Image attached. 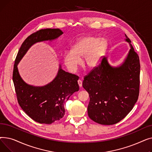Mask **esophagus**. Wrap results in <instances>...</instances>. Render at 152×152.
Wrapping results in <instances>:
<instances>
[{"mask_svg": "<svg viewBox=\"0 0 152 152\" xmlns=\"http://www.w3.org/2000/svg\"><path fill=\"white\" fill-rule=\"evenodd\" d=\"M77 83H78V85H79V87H82L83 82H82V81H81V80H80V79H79V80L77 81Z\"/></svg>", "mask_w": 152, "mask_h": 152, "instance_id": "esophagus-1", "label": "esophagus"}]
</instances>
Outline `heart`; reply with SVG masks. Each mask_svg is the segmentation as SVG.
<instances>
[{
  "instance_id": "1",
  "label": "heart",
  "mask_w": 152,
  "mask_h": 152,
  "mask_svg": "<svg viewBox=\"0 0 152 152\" xmlns=\"http://www.w3.org/2000/svg\"><path fill=\"white\" fill-rule=\"evenodd\" d=\"M107 46V41L103 39L91 36L83 37L76 42L71 50L64 53V64L70 71L74 72L81 63V58L84 57L87 67H96L104 55Z\"/></svg>"
}]
</instances>
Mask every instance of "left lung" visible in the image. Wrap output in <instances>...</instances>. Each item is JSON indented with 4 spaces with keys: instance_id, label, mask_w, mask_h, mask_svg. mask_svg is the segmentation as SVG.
I'll list each match as a JSON object with an SVG mask.
<instances>
[{
    "instance_id": "left-lung-1",
    "label": "left lung",
    "mask_w": 152,
    "mask_h": 152,
    "mask_svg": "<svg viewBox=\"0 0 152 152\" xmlns=\"http://www.w3.org/2000/svg\"><path fill=\"white\" fill-rule=\"evenodd\" d=\"M125 41L131 49L124 62L111 66L107 58L84 78L83 86L89 93V117L103 125L115 124L125 118L133 108L139 94L140 61L131 40Z\"/></svg>"
}]
</instances>
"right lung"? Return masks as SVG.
<instances>
[{
	"mask_svg": "<svg viewBox=\"0 0 152 152\" xmlns=\"http://www.w3.org/2000/svg\"><path fill=\"white\" fill-rule=\"evenodd\" d=\"M63 33L60 29L51 28L35 32L23 42L15 61L13 81L18 102L31 119L41 124H50L64 116L65 102L74 92L79 91V77L63 70L60 65L58 73L52 82L41 87L33 86L23 80L17 65L33 44L39 42L52 41Z\"/></svg>",
	"mask_w": 152,
	"mask_h": 152,
	"instance_id": "obj_1",
	"label": "right lung"
}]
</instances>
